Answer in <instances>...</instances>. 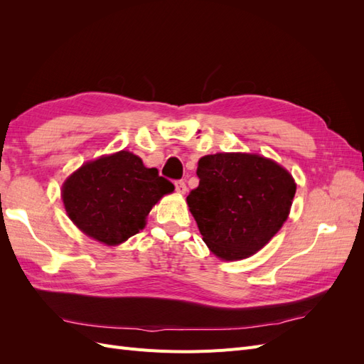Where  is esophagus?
Masks as SVG:
<instances>
[{
  "label": "esophagus",
  "instance_id": "obj_1",
  "mask_svg": "<svg viewBox=\"0 0 364 364\" xmlns=\"http://www.w3.org/2000/svg\"><path fill=\"white\" fill-rule=\"evenodd\" d=\"M174 186H176V191H178L179 194H185L186 193V185H185L183 181H176Z\"/></svg>",
  "mask_w": 364,
  "mask_h": 364
}]
</instances>
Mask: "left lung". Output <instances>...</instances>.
<instances>
[{
	"mask_svg": "<svg viewBox=\"0 0 364 364\" xmlns=\"http://www.w3.org/2000/svg\"><path fill=\"white\" fill-rule=\"evenodd\" d=\"M199 186L186 202L203 241L226 261L245 259L266 246L289 217L296 193L279 164L249 153L200 158Z\"/></svg>",
	"mask_w": 364,
	"mask_h": 364,
	"instance_id": "obj_1",
	"label": "left lung"
}]
</instances>
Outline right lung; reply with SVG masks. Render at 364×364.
<instances>
[{"label":"right lung","instance_id":"1","mask_svg":"<svg viewBox=\"0 0 364 364\" xmlns=\"http://www.w3.org/2000/svg\"><path fill=\"white\" fill-rule=\"evenodd\" d=\"M174 185L141 158L121 150L86 162L65 181L62 200L83 234L117 246L146 226L151 206Z\"/></svg>","mask_w":364,"mask_h":364}]
</instances>
